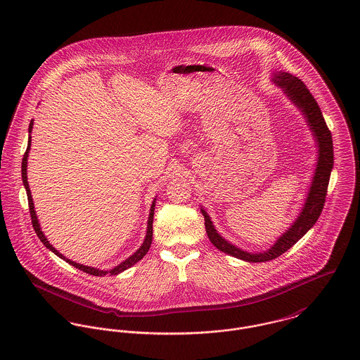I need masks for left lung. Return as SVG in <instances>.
Returning <instances> with one entry per match:
<instances>
[{"mask_svg":"<svg viewBox=\"0 0 360 360\" xmlns=\"http://www.w3.org/2000/svg\"><path fill=\"white\" fill-rule=\"evenodd\" d=\"M271 82L278 86L284 94L288 97V100L294 103L307 119L309 130L311 131L314 141L317 144V163L314 169V174L311 177V184L309 188L305 204L302 206L298 217L292 224L283 233L277 241L267 250L260 252H247L234 244L224 240L217 230L214 229L209 214L205 209L201 206V212L205 217L206 234L210 240V243L221 252L237 257L245 262L257 263V262H267L271 259L283 255L285 251H288L297 241H300L309 230L313 227V224L317 221L323 206L326 202L327 195V187L330 181L331 169L334 165V150H333V137L331 133L326 124V120L321 115V110L313 96L310 94L308 87L301 82L298 77L292 76L291 73L277 70L273 73Z\"/></svg>","mask_w":360,"mask_h":360,"instance_id":"obj_1","label":"left lung"}]
</instances>
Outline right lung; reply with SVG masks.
<instances>
[{
    "label": "right lung",
    "mask_w": 360,
    "mask_h": 360,
    "mask_svg": "<svg viewBox=\"0 0 360 360\" xmlns=\"http://www.w3.org/2000/svg\"><path fill=\"white\" fill-rule=\"evenodd\" d=\"M32 129H33V120L30 122V124H29V133H32ZM30 146H32V136L29 134V141H27V150H26V153L23 155V159H22V180H23V186H25V188H26V193H27V200H29V210H30V216H32V223H33V227H34V231H36V234H37V237L40 238V241L51 251L53 252L56 257H60V259H63V260H66L69 264H72V266H75L76 269H79V270H83L84 273H89V274H93V276H100V277H103L105 274H110V276H116V274H119V273H122V271H124L126 269H129V267H131L133 264H136L139 260H141L143 257L147 255V252H148V250H150V247H151V243H153V221H154V210H155V202H156V198H154V201H153V205H151V209H150V216H148V226H147V234H146V238H144V243L141 244V247L131 255V257H127L126 260H123L120 264H117V266H115L113 269H110V270H100V269H97V267H91V266H84V264H80V263H76V262H73V260H70V259H68L66 257H63L60 252H58L53 247H52L51 244H50V241L47 240V237L44 236V233L41 231V229H40V223H39V219H37V216H36V210H34V204H33V198H32V193H30V188H29V183H27V156H29V151H30Z\"/></svg>",
    "instance_id": "obj_1"
}]
</instances>
